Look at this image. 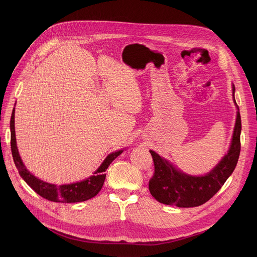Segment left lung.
Instances as JSON below:
<instances>
[{
  "instance_id": "8db88e82",
  "label": "left lung",
  "mask_w": 257,
  "mask_h": 257,
  "mask_svg": "<svg viewBox=\"0 0 257 257\" xmlns=\"http://www.w3.org/2000/svg\"><path fill=\"white\" fill-rule=\"evenodd\" d=\"M233 100L237 106V117L233 137L227 155L207 174L188 175L174 167L165 158L150 151L155 164V174L150 181V192L161 203L178 207L199 206L209 200L232 175L238 163L241 144V117L235 100V86H232Z\"/></svg>"
}]
</instances>
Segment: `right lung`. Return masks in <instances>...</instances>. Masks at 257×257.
I'll return each instance as SVG.
<instances>
[{
  "instance_id": "1",
  "label": "right lung",
  "mask_w": 257,
  "mask_h": 257,
  "mask_svg": "<svg viewBox=\"0 0 257 257\" xmlns=\"http://www.w3.org/2000/svg\"><path fill=\"white\" fill-rule=\"evenodd\" d=\"M10 130H11V151L15 166L19 172V175L27 184L42 197L54 201V202H81L88 200L94 197L101 189L103 182L105 179L104 172L111 165V163L118 158L125 149L109 154L97 170L93 173L92 176L76 183L71 184L55 185L51 183L45 182L32 175L24 166L17 149L16 136H15V107L13 108L11 121H10Z\"/></svg>"
}]
</instances>
